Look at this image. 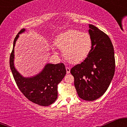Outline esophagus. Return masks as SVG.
I'll use <instances>...</instances> for the list:
<instances>
[{"label": "esophagus", "instance_id": "obj_1", "mask_svg": "<svg viewBox=\"0 0 127 127\" xmlns=\"http://www.w3.org/2000/svg\"><path fill=\"white\" fill-rule=\"evenodd\" d=\"M65 69H66V72L68 74L70 73V68L68 67H66V68H65Z\"/></svg>", "mask_w": 127, "mask_h": 127}]
</instances>
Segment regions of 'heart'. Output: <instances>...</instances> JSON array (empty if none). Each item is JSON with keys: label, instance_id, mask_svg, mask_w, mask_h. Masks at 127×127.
<instances>
[{"label": "heart", "instance_id": "b5f03b06", "mask_svg": "<svg viewBox=\"0 0 127 127\" xmlns=\"http://www.w3.org/2000/svg\"><path fill=\"white\" fill-rule=\"evenodd\" d=\"M54 44L62 51L64 58L68 63L78 64L88 57L93 47V40L88 33L69 30L60 34Z\"/></svg>", "mask_w": 127, "mask_h": 127}]
</instances>
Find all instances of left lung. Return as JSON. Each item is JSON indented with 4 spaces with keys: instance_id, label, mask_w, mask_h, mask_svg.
Here are the masks:
<instances>
[{
    "instance_id": "left-lung-1",
    "label": "left lung",
    "mask_w": 127,
    "mask_h": 127,
    "mask_svg": "<svg viewBox=\"0 0 127 127\" xmlns=\"http://www.w3.org/2000/svg\"><path fill=\"white\" fill-rule=\"evenodd\" d=\"M93 40L91 51L84 62L70 70L79 97L86 101L97 100L108 88L115 69L114 49L110 38L95 26L89 24Z\"/></svg>"
}]
</instances>
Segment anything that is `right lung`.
I'll list each match as a JSON object with an SVG mask.
<instances>
[{
    "label": "right lung",
    "instance_id": "add662e5",
    "mask_svg": "<svg viewBox=\"0 0 127 127\" xmlns=\"http://www.w3.org/2000/svg\"><path fill=\"white\" fill-rule=\"evenodd\" d=\"M23 29L14 40L13 49L10 55L9 64L13 76L18 88L30 101L42 106L52 104L58 97V84L66 74L63 63L47 64L42 72L30 78H24L14 67V46L19 34L25 32Z\"/></svg>",
    "mask_w": 127,
    "mask_h": 127
}]
</instances>
